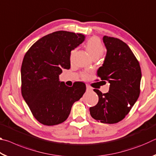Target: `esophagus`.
Wrapping results in <instances>:
<instances>
[{
    "label": "esophagus",
    "mask_w": 156,
    "mask_h": 156,
    "mask_svg": "<svg viewBox=\"0 0 156 156\" xmlns=\"http://www.w3.org/2000/svg\"><path fill=\"white\" fill-rule=\"evenodd\" d=\"M86 87H87V91H92V87L90 85H89L88 84H86Z\"/></svg>",
    "instance_id": "1"
}]
</instances>
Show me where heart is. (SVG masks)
<instances>
[{"label":"heart","instance_id":"1","mask_svg":"<svg viewBox=\"0 0 156 156\" xmlns=\"http://www.w3.org/2000/svg\"><path fill=\"white\" fill-rule=\"evenodd\" d=\"M87 49L89 51L91 56L95 58H100L103 55L105 52V47L102 44L101 41L98 37H91L87 42ZM75 50L72 52V54L74 53ZM82 77L83 78H87L89 76L88 72L82 73Z\"/></svg>","mask_w":156,"mask_h":156}]
</instances>
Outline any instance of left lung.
Returning a JSON list of instances; mask_svg holds the SVG:
<instances>
[{"label": "left lung", "instance_id": "obj_1", "mask_svg": "<svg viewBox=\"0 0 156 156\" xmlns=\"http://www.w3.org/2000/svg\"><path fill=\"white\" fill-rule=\"evenodd\" d=\"M107 55L97 76L110 84L108 93L94 89L98 96L96 106L89 108L91 117L106 124L117 123L125 118L140 93L141 69L138 60L125 43L105 36Z\"/></svg>", "mask_w": 156, "mask_h": 156}]
</instances>
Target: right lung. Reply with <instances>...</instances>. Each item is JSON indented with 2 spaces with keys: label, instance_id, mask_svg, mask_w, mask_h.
<instances>
[{
  "label": "right lung",
  "instance_id": "obj_1",
  "mask_svg": "<svg viewBox=\"0 0 156 156\" xmlns=\"http://www.w3.org/2000/svg\"><path fill=\"white\" fill-rule=\"evenodd\" d=\"M84 40L81 34L58 31L39 39L26 52L21 66V93L34 118L44 125L67 120L73 104L85 92L82 82L69 87L59 81L62 69L70 68L71 51Z\"/></svg>",
  "mask_w": 156,
  "mask_h": 156
}]
</instances>
